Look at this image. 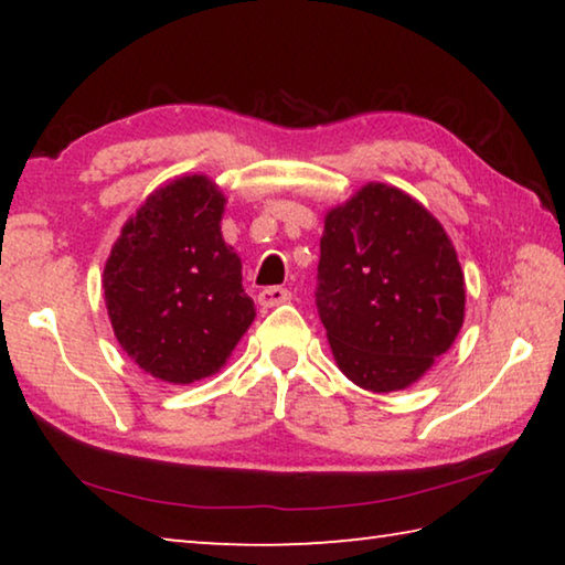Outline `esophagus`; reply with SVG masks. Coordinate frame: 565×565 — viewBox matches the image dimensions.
Wrapping results in <instances>:
<instances>
[{"label":"esophagus","instance_id":"obj_1","mask_svg":"<svg viewBox=\"0 0 565 565\" xmlns=\"http://www.w3.org/2000/svg\"><path fill=\"white\" fill-rule=\"evenodd\" d=\"M291 301V291L289 289H281V286H269V289L259 291V303L264 309H274V306Z\"/></svg>","mask_w":565,"mask_h":565}]
</instances>
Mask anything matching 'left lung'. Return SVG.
<instances>
[{
    "instance_id": "1",
    "label": "left lung",
    "mask_w": 565,
    "mask_h": 565,
    "mask_svg": "<svg viewBox=\"0 0 565 565\" xmlns=\"http://www.w3.org/2000/svg\"><path fill=\"white\" fill-rule=\"evenodd\" d=\"M317 306L353 384L408 388L451 349L466 281L441 222L396 186H361L323 218Z\"/></svg>"
}]
</instances>
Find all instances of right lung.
<instances>
[{
	"label": "right lung",
	"mask_w": 565,
	"mask_h": 565,
	"mask_svg": "<svg viewBox=\"0 0 565 565\" xmlns=\"http://www.w3.org/2000/svg\"><path fill=\"white\" fill-rule=\"evenodd\" d=\"M226 196L206 174L151 191L104 264L102 291L119 347L167 384L216 374L256 317L242 259L222 236Z\"/></svg>",
	"instance_id": "1"
}]
</instances>
